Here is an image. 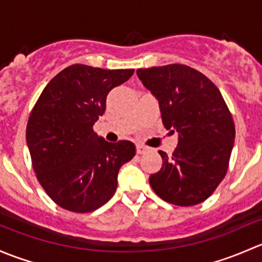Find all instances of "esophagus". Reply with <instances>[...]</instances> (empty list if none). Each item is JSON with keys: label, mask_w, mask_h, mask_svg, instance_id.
Segmentation results:
<instances>
[{"label": "esophagus", "mask_w": 262, "mask_h": 262, "mask_svg": "<svg viewBox=\"0 0 262 262\" xmlns=\"http://www.w3.org/2000/svg\"><path fill=\"white\" fill-rule=\"evenodd\" d=\"M149 151V149H147L146 146H144V145H137L136 146V152L139 154V155H142V154L147 152Z\"/></svg>", "instance_id": "obj_1"}]
</instances>
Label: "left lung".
<instances>
[{
  "mask_svg": "<svg viewBox=\"0 0 262 262\" xmlns=\"http://www.w3.org/2000/svg\"><path fill=\"white\" fill-rule=\"evenodd\" d=\"M136 73L158 98L166 130L179 134L171 156L159 151L163 166L150 175L151 188L175 206L202 203L225 179L236 135L222 94L209 78L184 64Z\"/></svg>",
  "mask_w": 262,
  "mask_h": 262,
  "instance_id": "obj_1",
  "label": "left lung"
}]
</instances>
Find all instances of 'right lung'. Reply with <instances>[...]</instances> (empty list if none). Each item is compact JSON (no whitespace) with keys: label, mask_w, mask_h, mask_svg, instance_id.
<instances>
[{"label":"right lung","mask_w":262,"mask_h":262,"mask_svg":"<svg viewBox=\"0 0 262 262\" xmlns=\"http://www.w3.org/2000/svg\"><path fill=\"white\" fill-rule=\"evenodd\" d=\"M134 69L93 68L74 64L48 83L31 110L26 142L32 168L54 203L75 213L93 212L117 188L121 166L135 156L131 141L107 142L93 125L106 99Z\"/></svg>","instance_id":"add662e5"}]
</instances>
